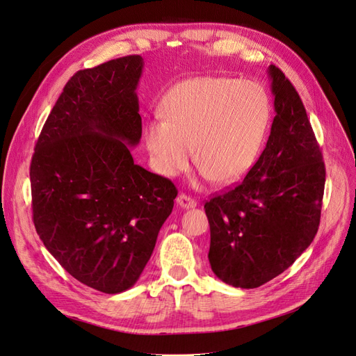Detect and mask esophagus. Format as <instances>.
Here are the masks:
<instances>
[{
	"instance_id": "esophagus-1",
	"label": "esophagus",
	"mask_w": 356,
	"mask_h": 356,
	"mask_svg": "<svg viewBox=\"0 0 356 356\" xmlns=\"http://www.w3.org/2000/svg\"><path fill=\"white\" fill-rule=\"evenodd\" d=\"M177 205L184 208V209H189V208H195L196 207V200L191 196H188L186 193H180L177 196Z\"/></svg>"
}]
</instances>
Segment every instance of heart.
<instances>
[{"instance_id":"b5f03b06","label":"heart","mask_w":356,"mask_h":356,"mask_svg":"<svg viewBox=\"0 0 356 356\" xmlns=\"http://www.w3.org/2000/svg\"><path fill=\"white\" fill-rule=\"evenodd\" d=\"M145 127L157 172L173 177L193 160L205 177L233 183L254 164L270 119L266 91L254 81L196 76L180 83Z\"/></svg>"}]
</instances>
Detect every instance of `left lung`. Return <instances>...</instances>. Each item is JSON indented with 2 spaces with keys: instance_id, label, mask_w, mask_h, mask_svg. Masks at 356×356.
<instances>
[{
  "instance_id": "8db88e82",
  "label": "left lung",
  "mask_w": 356,
  "mask_h": 356,
  "mask_svg": "<svg viewBox=\"0 0 356 356\" xmlns=\"http://www.w3.org/2000/svg\"><path fill=\"white\" fill-rule=\"evenodd\" d=\"M275 112L269 140L243 181L205 202L212 272L257 288L286 270L317 234L326 167L298 92L269 67Z\"/></svg>"
}]
</instances>
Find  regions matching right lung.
<instances>
[{
	"label": "right lung",
	"instance_id": "1",
	"mask_svg": "<svg viewBox=\"0 0 356 356\" xmlns=\"http://www.w3.org/2000/svg\"><path fill=\"white\" fill-rule=\"evenodd\" d=\"M140 55L76 71L30 163L33 222L71 276L104 293L129 289L172 213L177 188L134 163L141 140Z\"/></svg>",
	"mask_w": 356,
	"mask_h": 356
}]
</instances>
